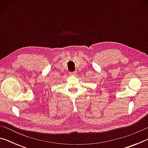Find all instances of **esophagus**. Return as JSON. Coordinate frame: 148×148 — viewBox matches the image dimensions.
Instances as JSON below:
<instances>
[{"mask_svg":"<svg viewBox=\"0 0 148 148\" xmlns=\"http://www.w3.org/2000/svg\"><path fill=\"white\" fill-rule=\"evenodd\" d=\"M70 75H72V76H75L76 74V72H69Z\"/></svg>","mask_w":148,"mask_h":148,"instance_id":"esophagus-1","label":"esophagus"}]
</instances>
